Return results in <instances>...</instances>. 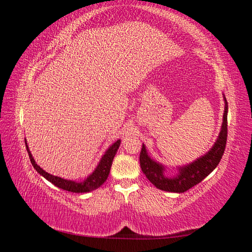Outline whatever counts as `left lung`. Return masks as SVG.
<instances>
[{
  "mask_svg": "<svg viewBox=\"0 0 252 252\" xmlns=\"http://www.w3.org/2000/svg\"><path fill=\"white\" fill-rule=\"evenodd\" d=\"M223 97L225 102L223 123L220 126V131L217 141L204 156L197 158L193 162L187 165L177 166L178 173L173 177H167V167L152 158L148 155L146 146L143 144L140 155L141 168L143 173L146 175V178L157 188L164 190V191L182 193L187 191L188 189L194 185L199 184L210 172L216 169V167L219 165L220 158L223 157L227 141L228 104L224 94Z\"/></svg>",
  "mask_w": 252,
  "mask_h": 252,
  "instance_id": "left-lung-1",
  "label": "left lung"
}]
</instances>
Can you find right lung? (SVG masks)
<instances>
[{
  "mask_svg": "<svg viewBox=\"0 0 252 252\" xmlns=\"http://www.w3.org/2000/svg\"><path fill=\"white\" fill-rule=\"evenodd\" d=\"M25 144H26L27 152L29 155L30 162H32V166L34 167V169L39 172L42 177H44L47 181L52 183L55 186L63 189V190H66V191L75 192V193H84V192H89V191H93V190L97 189L101 185L104 184V182L106 180H107L109 172H110L113 158L116 157L117 151L120 147L121 140L116 141L111 145V146H109V148L105 151V154L101 158L100 162H98L94 172L90 173L88 177L82 182L66 180L63 178L56 177V175H52V174L45 171L43 168H41V167L35 163L32 152H30V150H29L26 140H25Z\"/></svg>",
  "mask_w": 252,
  "mask_h": 252,
  "instance_id": "obj_1",
  "label": "right lung"
}]
</instances>
